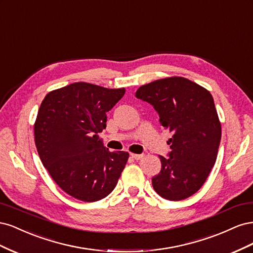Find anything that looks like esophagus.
<instances>
[{"label":"esophagus","mask_w":253,"mask_h":253,"mask_svg":"<svg viewBox=\"0 0 253 253\" xmlns=\"http://www.w3.org/2000/svg\"><path fill=\"white\" fill-rule=\"evenodd\" d=\"M131 156H132L134 159H136V160H140V159H142V158L144 157L143 154H134V153H132Z\"/></svg>","instance_id":"esophagus-1"}]
</instances>
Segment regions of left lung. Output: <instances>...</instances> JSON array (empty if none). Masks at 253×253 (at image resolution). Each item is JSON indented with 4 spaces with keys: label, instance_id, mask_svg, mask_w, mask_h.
I'll use <instances>...</instances> for the list:
<instances>
[{
    "label": "left lung",
    "instance_id": "obj_1",
    "mask_svg": "<svg viewBox=\"0 0 253 253\" xmlns=\"http://www.w3.org/2000/svg\"><path fill=\"white\" fill-rule=\"evenodd\" d=\"M136 97L151 103L165 129L172 133L169 157L159 156L162 170L152 178L156 193L182 201L196 193L216 162L221 126L209 90L183 77L144 84Z\"/></svg>",
    "mask_w": 253,
    "mask_h": 253
}]
</instances>
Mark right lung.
<instances>
[{
  "mask_svg": "<svg viewBox=\"0 0 253 253\" xmlns=\"http://www.w3.org/2000/svg\"><path fill=\"white\" fill-rule=\"evenodd\" d=\"M126 88L75 82L45 96L34 126L41 162L65 193L93 203L116 187L128 159L125 151L110 152L98 133L106 127V112Z\"/></svg>",
  "mask_w": 253,
  "mask_h": 253,
  "instance_id": "1",
  "label": "right lung"
}]
</instances>
